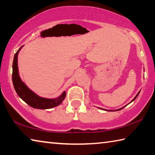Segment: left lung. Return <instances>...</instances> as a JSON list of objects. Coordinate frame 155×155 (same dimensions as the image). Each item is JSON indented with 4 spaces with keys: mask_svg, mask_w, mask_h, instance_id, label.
Instances as JSON below:
<instances>
[{
    "mask_svg": "<svg viewBox=\"0 0 155 155\" xmlns=\"http://www.w3.org/2000/svg\"><path fill=\"white\" fill-rule=\"evenodd\" d=\"M139 94H140V92H139V93H138V94H137V96H136L135 97V98H134V99H133V101H131V102H133V101H134V100H135V99L136 98H137V96L139 95ZM131 102H130V103H131ZM124 107H122V108H121V109H117V110H115V111H119V110H121V109H122L123 108H124ZM104 110H105V109H104ZM109 111H110V110H109Z\"/></svg>",
    "mask_w": 155,
    "mask_h": 155,
    "instance_id": "left-lung-1",
    "label": "left lung"
}]
</instances>
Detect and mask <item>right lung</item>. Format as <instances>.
Listing matches in <instances>:
<instances>
[{"mask_svg":"<svg viewBox=\"0 0 155 155\" xmlns=\"http://www.w3.org/2000/svg\"><path fill=\"white\" fill-rule=\"evenodd\" d=\"M22 48V47H21ZM20 48L14 54V61H13V72H12V81L14 87L15 91L19 96L20 98H22L26 103L31 107L35 109H51L52 107L59 105L62 103L63 100L65 98L66 94L64 91L61 96L54 99H48L41 98L38 95L33 92L32 91L28 89L27 85L22 82L20 79L18 74V54L19 52Z\"/></svg>","mask_w":155,"mask_h":155,"instance_id":"obj_1","label":"right lung"}]
</instances>
